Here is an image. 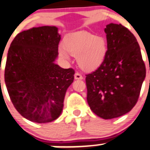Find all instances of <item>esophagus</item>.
<instances>
[{
	"label": "esophagus",
	"instance_id": "obj_1",
	"mask_svg": "<svg viewBox=\"0 0 150 150\" xmlns=\"http://www.w3.org/2000/svg\"><path fill=\"white\" fill-rule=\"evenodd\" d=\"M74 79H83V76L81 75L79 73H76L74 75Z\"/></svg>",
	"mask_w": 150,
	"mask_h": 150
}]
</instances>
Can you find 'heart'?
<instances>
[{
  "instance_id": "obj_1",
  "label": "heart",
  "mask_w": 150,
  "mask_h": 150,
  "mask_svg": "<svg viewBox=\"0 0 150 150\" xmlns=\"http://www.w3.org/2000/svg\"><path fill=\"white\" fill-rule=\"evenodd\" d=\"M63 49L59 54L68 59V54L76 57L79 67L85 71H93L103 62L107 52V43L102 37H96L86 31L68 35L62 42Z\"/></svg>"
}]
</instances>
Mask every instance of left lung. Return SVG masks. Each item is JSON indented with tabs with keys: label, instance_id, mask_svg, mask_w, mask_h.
<instances>
[{
	"label": "left lung",
	"instance_id": "left-lung-1",
	"mask_svg": "<svg viewBox=\"0 0 150 150\" xmlns=\"http://www.w3.org/2000/svg\"><path fill=\"white\" fill-rule=\"evenodd\" d=\"M108 51L100 66L86 75L87 101L91 110L104 119L122 116L138 101L146 68L136 38L121 24L105 28Z\"/></svg>",
	"mask_w": 150,
	"mask_h": 150
}]
</instances>
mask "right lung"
I'll return each instance as SVG.
<instances>
[{
    "mask_svg": "<svg viewBox=\"0 0 150 150\" xmlns=\"http://www.w3.org/2000/svg\"><path fill=\"white\" fill-rule=\"evenodd\" d=\"M60 39L56 26L34 27L18 34L8 48L6 86L15 109L31 122L48 123L57 119L74 82V70L54 62Z\"/></svg>",
    "mask_w": 150,
    "mask_h": 150,
    "instance_id": "1",
    "label": "right lung"
}]
</instances>
